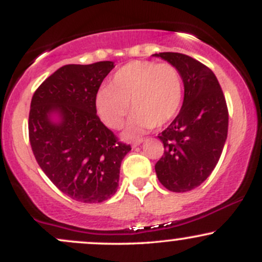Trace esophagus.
Segmentation results:
<instances>
[{"instance_id":"34e87169","label":"esophagus","mask_w":262,"mask_h":262,"mask_svg":"<svg viewBox=\"0 0 262 262\" xmlns=\"http://www.w3.org/2000/svg\"><path fill=\"white\" fill-rule=\"evenodd\" d=\"M143 139H135V140H133V141H132V145H133V146H138V145H140V144L141 143H143Z\"/></svg>"}]
</instances>
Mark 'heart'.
Segmentation results:
<instances>
[{
    "mask_svg": "<svg viewBox=\"0 0 262 262\" xmlns=\"http://www.w3.org/2000/svg\"><path fill=\"white\" fill-rule=\"evenodd\" d=\"M183 97L180 71L169 62L135 60L119 69L96 95V110L101 121L119 129L132 108L124 130L125 138H135L158 125L169 123L179 112Z\"/></svg>",
    "mask_w": 262,
    "mask_h": 262,
    "instance_id": "1",
    "label": "heart"
}]
</instances>
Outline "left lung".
Here are the masks:
<instances>
[{
	"label": "left lung",
	"instance_id": "left-lung-1",
	"mask_svg": "<svg viewBox=\"0 0 262 262\" xmlns=\"http://www.w3.org/2000/svg\"><path fill=\"white\" fill-rule=\"evenodd\" d=\"M180 71L183 103L172 123L158 135L164 155L156 162L159 181L172 192L198 187L218 164L228 135V108L213 71L180 53H159Z\"/></svg>",
	"mask_w": 262,
	"mask_h": 262
}]
</instances>
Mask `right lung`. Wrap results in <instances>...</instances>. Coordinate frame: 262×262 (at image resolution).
Segmentation results:
<instances>
[{
	"instance_id": "add662e5",
	"label": "right lung",
	"mask_w": 262,
	"mask_h": 262,
	"mask_svg": "<svg viewBox=\"0 0 262 262\" xmlns=\"http://www.w3.org/2000/svg\"><path fill=\"white\" fill-rule=\"evenodd\" d=\"M113 61L65 65L38 87L29 112V141L38 165L62 193L100 203L117 192L121 143L97 116L96 95Z\"/></svg>"
}]
</instances>
